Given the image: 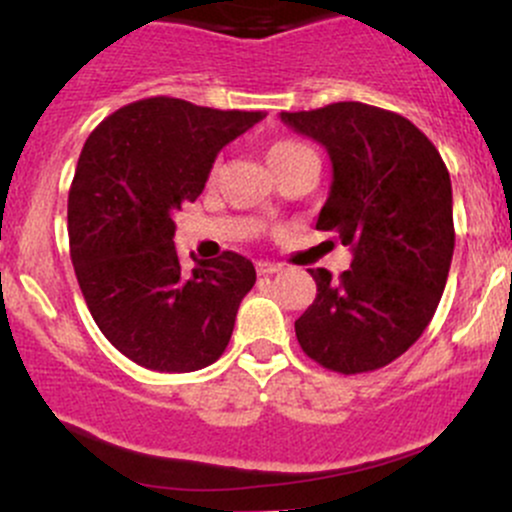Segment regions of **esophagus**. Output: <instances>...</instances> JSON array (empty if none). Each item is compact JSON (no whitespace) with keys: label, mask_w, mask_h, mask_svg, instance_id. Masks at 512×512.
Listing matches in <instances>:
<instances>
[{"label":"esophagus","mask_w":512,"mask_h":512,"mask_svg":"<svg viewBox=\"0 0 512 512\" xmlns=\"http://www.w3.org/2000/svg\"><path fill=\"white\" fill-rule=\"evenodd\" d=\"M282 267L274 265V262H257V272L260 274H277Z\"/></svg>","instance_id":"1"}]
</instances>
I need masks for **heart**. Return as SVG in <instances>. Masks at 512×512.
<instances>
[{
  "label": "heart",
  "instance_id": "b5f03b06",
  "mask_svg": "<svg viewBox=\"0 0 512 512\" xmlns=\"http://www.w3.org/2000/svg\"><path fill=\"white\" fill-rule=\"evenodd\" d=\"M304 152H311V149L306 147V144L297 142V139H279V142H274L272 147L267 149V161H270V166H274L292 157H299V154Z\"/></svg>",
  "mask_w": 512,
  "mask_h": 512
}]
</instances>
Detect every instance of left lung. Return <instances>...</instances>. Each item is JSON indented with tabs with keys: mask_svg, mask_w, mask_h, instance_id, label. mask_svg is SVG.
I'll use <instances>...</instances> for the list:
<instances>
[{
	"mask_svg": "<svg viewBox=\"0 0 512 512\" xmlns=\"http://www.w3.org/2000/svg\"><path fill=\"white\" fill-rule=\"evenodd\" d=\"M282 120L326 147L333 184L316 230L353 250L338 279L309 270L316 299L294 321L301 351L333 373L385 368L422 336L449 277V171L422 129L383 107L333 102Z\"/></svg>",
	"mask_w": 512,
	"mask_h": 512,
	"instance_id": "obj_1",
	"label": "left lung"
}]
</instances>
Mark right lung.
<instances>
[{
	"instance_id": "1",
	"label": "right lung",
	"mask_w": 512,
	"mask_h": 512,
	"mask_svg": "<svg viewBox=\"0 0 512 512\" xmlns=\"http://www.w3.org/2000/svg\"><path fill=\"white\" fill-rule=\"evenodd\" d=\"M265 115L159 95L85 139L68 191L71 260L95 324L137 365L191 373L228 346L255 267L223 252L184 272L174 213L201 196L220 149Z\"/></svg>"
}]
</instances>
